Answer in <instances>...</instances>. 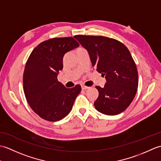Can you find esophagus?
Segmentation results:
<instances>
[{"mask_svg": "<svg viewBox=\"0 0 161 161\" xmlns=\"http://www.w3.org/2000/svg\"><path fill=\"white\" fill-rule=\"evenodd\" d=\"M89 87L88 86H85V85H84V84H82L81 85V88H82V89H87V88H88Z\"/></svg>", "mask_w": 161, "mask_h": 161, "instance_id": "1", "label": "esophagus"}]
</instances>
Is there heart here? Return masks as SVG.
I'll return each instance as SVG.
<instances>
[{"instance_id": "heart-1", "label": "heart", "mask_w": 161, "mask_h": 161, "mask_svg": "<svg viewBox=\"0 0 161 161\" xmlns=\"http://www.w3.org/2000/svg\"><path fill=\"white\" fill-rule=\"evenodd\" d=\"M79 49H80V48H79Z\"/></svg>"}]
</instances>
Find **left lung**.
<instances>
[{"label": "left lung", "mask_w": 161, "mask_h": 161, "mask_svg": "<svg viewBox=\"0 0 161 161\" xmlns=\"http://www.w3.org/2000/svg\"><path fill=\"white\" fill-rule=\"evenodd\" d=\"M89 54L93 66L105 76L103 88L94 102L95 108L105 115H115L126 110L131 103L138 86V74L135 61L124 44L103 36H74Z\"/></svg>", "instance_id": "8db88e82"}]
</instances>
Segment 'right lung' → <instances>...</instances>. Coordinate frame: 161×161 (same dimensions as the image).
<instances>
[{"mask_svg": "<svg viewBox=\"0 0 161 161\" xmlns=\"http://www.w3.org/2000/svg\"><path fill=\"white\" fill-rule=\"evenodd\" d=\"M79 46L72 36L50 39L39 43L27 61L24 93L32 110L46 120L57 122L66 117L81 90L79 84L66 88L57 80L64 54Z\"/></svg>", "mask_w": 161, "mask_h": 161, "instance_id": "right-lung-1", "label": "right lung"}]
</instances>
